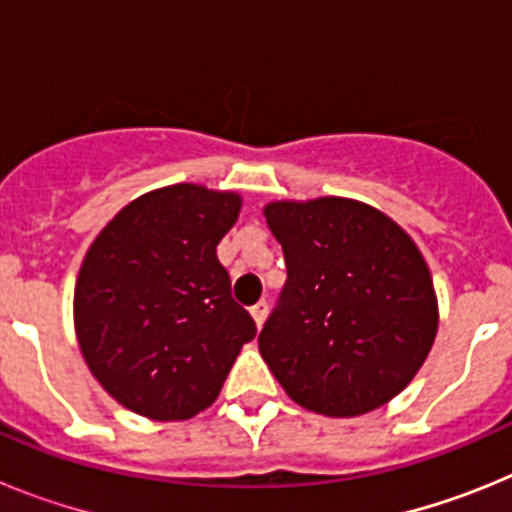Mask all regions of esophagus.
<instances>
[{"label": "esophagus", "instance_id": "esophagus-1", "mask_svg": "<svg viewBox=\"0 0 512 512\" xmlns=\"http://www.w3.org/2000/svg\"><path fill=\"white\" fill-rule=\"evenodd\" d=\"M266 312H269V305H266V302H259V305L251 307V318H253V323H256V328H261V325H264Z\"/></svg>", "mask_w": 512, "mask_h": 512}]
</instances>
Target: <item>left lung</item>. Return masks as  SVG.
<instances>
[{"label":"left lung","instance_id":"obj_1","mask_svg":"<svg viewBox=\"0 0 512 512\" xmlns=\"http://www.w3.org/2000/svg\"><path fill=\"white\" fill-rule=\"evenodd\" d=\"M264 217L287 284L259 351L297 405L356 418L400 395L431 354L438 297L405 228L348 197L277 200Z\"/></svg>","mask_w":512,"mask_h":512}]
</instances>
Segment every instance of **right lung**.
<instances>
[{
  "instance_id": "right-lung-1",
  "label": "right lung",
  "mask_w": 512,
  "mask_h": 512,
  "mask_svg": "<svg viewBox=\"0 0 512 512\" xmlns=\"http://www.w3.org/2000/svg\"><path fill=\"white\" fill-rule=\"evenodd\" d=\"M241 205L238 192L171 184L128 202L89 246L74 287L76 341L122 408L161 423L194 418L256 336L217 261Z\"/></svg>"
}]
</instances>
